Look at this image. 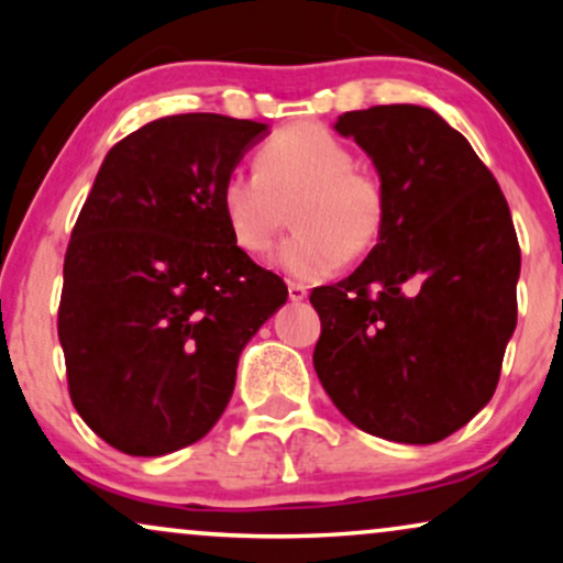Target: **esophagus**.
<instances>
[{
	"instance_id": "1",
	"label": "esophagus",
	"mask_w": 563,
	"mask_h": 563,
	"mask_svg": "<svg viewBox=\"0 0 563 563\" xmlns=\"http://www.w3.org/2000/svg\"><path fill=\"white\" fill-rule=\"evenodd\" d=\"M288 296L290 301H303L307 299V286H301V283H288Z\"/></svg>"
}]
</instances>
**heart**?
<instances>
[{
    "instance_id": "b5f03b06",
    "label": "heart",
    "mask_w": 563,
    "mask_h": 563,
    "mask_svg": "<svg viewBox=\"0 0 563 563\" xmlns=\"http://www.w3.org/2000/svg\"><path fill=\"white\" fill-rule=\"evenodd\" d=\"M228 230L245 254H269L294 209L296 230L277 251L290 277L320 280L346 256L371 251L386 224V187L354 166L325 126L283 129L260 151V169H232L219 192Z\"/></svg>"
}]
</instances>
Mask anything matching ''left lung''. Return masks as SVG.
Wrapping results in <instances>:
<instances>
[{"label":"left lung","mask_w":563,"mask_h":563,"mask_svg":"<svg viewBox=\"0 0 563 563\" xmlns=\"http://www.w3.org/2000/svg\"><path fill=\"white\" fill-rule=\"evenodd\" d=\"M386 187L367 260L309 301L314 371L367 434L431 444L493 399L516 328L521 251L506 196L474 147L421 106L339 115Z\"/></svg>","instance_id":"left-lung-1"}]
</instances>
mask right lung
<instances>
[{"label":"right lung","instance_id":"add662e5","mask_svg":"<svg viewBox=\"0 0 563 563\" xmlns=\"http://www.w3.org/2000/svg\"><path fill=\"white\" fill-rule=\"evenodd\" d=\"M267 124L217 113L151 121L108 151L63 264L57 335L70 402L126 455L211 431L243 346L288 299L238 249L219 192Z\"/></svg>","mask_w":563,"mask_h":563}]
</instances>
